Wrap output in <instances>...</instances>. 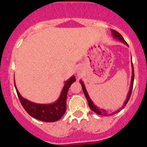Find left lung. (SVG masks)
<instances>
[{
    "instance_id": "obj_1",
    "label": "left lung",
    "mask_w": 147,
    "mask_h": 147,
    "mask_svg": "<svg viewBox=\"0 0 147 147\" xmlns=\"http://www.w3.org/2000/svg\"><path fill=\"white\" fill-rule=\"evenodd\" d=\"M111 33H112V35H113V37L115 38V39H118V40H119L120 42H121L122 43H124V44H125L126 45H128L127 43L126 42H125V40L124 39V38L122 37V36L121 35V34H119V32H117L116 31H115V30H113V29H111ZM131 64H132V78H131V83H130V86H129V92H128V94L127 96V99L125 100V102H124V105H122V107H121V108H120V110H121L122 108H124L125 107V105H127V103L128 102V101H129V98H130V96H131V93H132V90H133V81H134V69H133V63L131 62ZM80 84H81L82 86V88H83V93H84V95H85L86 98L87 100V102H88V106H89L90 109L92 110V111H93L94 112H95L96 113H97V114L99 115H102V116H109V115H112V114H114V113H116L117 112H119L120 110H117L116 112H114V113H108V112L105 111V110L104 109H100V108H98L97 106H96V105L94 104V102H92V100H91V98H90L89 95H88V92H87L86 91V88L85 87V85H84V83H83V82L82 81V80H80Z\"/></svg>"
}]
</instances>
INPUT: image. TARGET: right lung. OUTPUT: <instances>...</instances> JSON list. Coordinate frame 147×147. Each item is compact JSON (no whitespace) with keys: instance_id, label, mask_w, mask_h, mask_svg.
<instances>
[{"instance_id":"obj_1","label":"right lung","mask_w":147,"mask_h":147,"mask_svg":"<svg viewBox=\"0 0 147 147\" xmlns=\"http://www.w3.org/2000/svg\"><path fill=\"white\" fill-rule=\"evenodd\" d=\"M75 80L76 79L74 75L68 79L65 82V84L63 87L61 93L58 100L55 102L51 103V104H38V103H34L29 101L21 96L16 87L15 83H14V86H15L17 94H18V96L22 107L30 116L42 121L53 122V121H56L60 119L63 115L65 113L66 110H67L66 102H67L68 90Z\"/></svg>"}]
</instances>
